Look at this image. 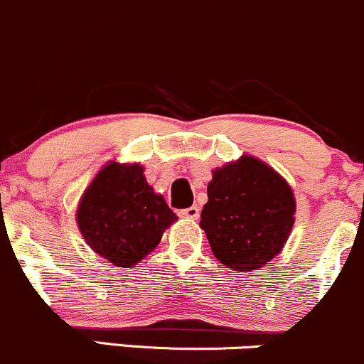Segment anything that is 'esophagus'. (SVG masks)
I'll use <instances>...</instances> for the list:
<instances>
[{
	"instance_id": "1",
	"label": "esophagus",
	"mask_w": 364,
	"mask_h": 364,
	"mask_svg": "<svg viewBox=\"0 0 364 364\" xmlns=\"http://www.w3.org/2000/svg\"><path fill=\"white\" fill-rule=\"evenodd\" d=\"M178 215H181V217H183V218H191V220H198V218H199V208H198V206H189V208L178 212Z\"/></svg>"
}]
</instances>
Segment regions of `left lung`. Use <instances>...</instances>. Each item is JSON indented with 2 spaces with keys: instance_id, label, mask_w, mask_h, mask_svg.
<instances>
[{
  "instance_id": "obj_1",
  "label": "left lung",
  "mask_w": 364,
  "mask_h": 364,
  "mask_svg": "<svg viewBox=\"0 0 364 364\" xmlns=\"http://www.w3.org/2000/svg\"><path fill=\"white\" fill-rule=\"evenodd\" d=\"M288 182L253 156L213 170L201 229L213 255L232 271H255L283 250L295 222Z\"/></svg>"
}]
</instances>
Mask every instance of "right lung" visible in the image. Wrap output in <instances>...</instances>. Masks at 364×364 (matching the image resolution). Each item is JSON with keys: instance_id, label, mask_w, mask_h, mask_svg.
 <instances>
[{"instance_id": "1", "label": "right lung", "mask_w": 364, "mask_h": 364, "mask_svg": "<svg viewBox=\"0 0 364 364\" xmlns=\"http://www.w3.org/2000/svg\"><path fill=\"white\" fill-rule=\"evenodd\" d=\"M77 228L87 245L118 267H134L159 245L177 215L156 194L139 163H107L80 199Z\"/></svg>"}]
</instances>
